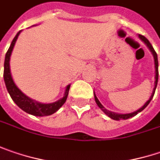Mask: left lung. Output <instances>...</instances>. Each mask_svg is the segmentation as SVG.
<instances>
[{"instance_id":"left-lung-1","label":"left lung","mask_w":160,"mask_h":160,"mask_svg":"<svg viewBox=\"0 0 160 160\" xmlns=\"http://www.w3.org/2000/svg\"><path fill=\"white\" fill-rule=\"evenodd\" d=\"M138 37H139V39L143 42L145 43L146 45L148 46V48L149 49V51L152 52V54H153V57H154V61H155V69H156V76H155V88L153 89V92H152V95L150 96V98L146 102L145 104L141 107V108H139V109H138L137 111H134V112H132V113H128V114H118V113H115V112H112V111H109L108 109H106V108H104L102 105H101V103L99 102V100L97 98V96L95 95V93H94V98H95V101H96V103H97V105L99 106V108H101V110L106 114V115H108V117L110 118H112V119H115V120H119V119H128V118H132L134 117V116H136L137 114L138 113V112H140V111H142L144 108L149 104V102L151 101V99L153 98V96H154V93H155V90L156 88H157V85H158V55H157V52H155V50H154V48L152 47V45L150 44V42H148V40L144 37L143 35H138Z\"/></svg>"}]
</instances>
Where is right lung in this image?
<instances>
[{
    "label": "right lung",
    "mask_w": 160,
    "mask_h": 160,
    "mask_svg": "<svg viewBox=\"0 0 160 160\" xmlns=\"http://www.w3.org/2000/svg\"><path fill=\"white\" fill-rule=\"evenodd\" d=\"M21 33V31L16 34L14 39L12 40V42L11 43V46L8 50V52H6L5 55V61H4V71H3V79H4L5 85L7 90L11 96V98L17 104V106L19 108H21L23 111L33 115V116H39V117H43V116H49L52 115L53 113H55L61 106L65 103L68 94H69V90L71 85H68L63 98L59 99L56 102L53 103H49V104H43L40 103L38 101H35L33 99H30L29 97H27L24 93L21 91V89H19L14 81L12 80V74H11V70H10V59H11V54L13 50L15 42L18 39L19 34Z\"/></svg>",
    "instance_id": "add662e5"
}]
</instances>
